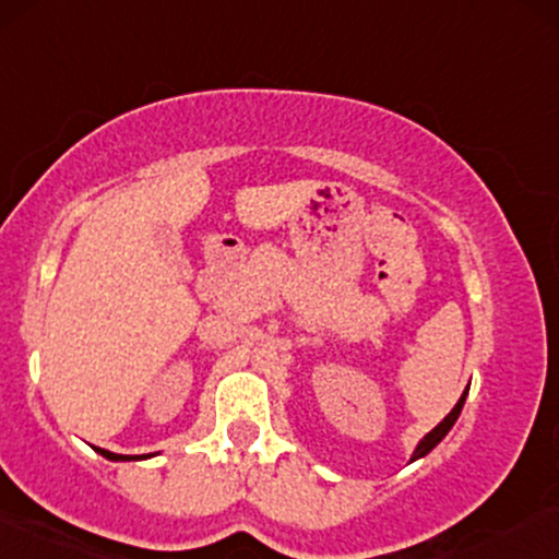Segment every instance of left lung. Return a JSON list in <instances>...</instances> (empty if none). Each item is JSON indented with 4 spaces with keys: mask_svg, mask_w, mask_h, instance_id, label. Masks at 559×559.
Masks as SVG:
<instances>
[{
    "mask_svg": "<svg viewBox=\"0 0 559 559\" xmlns=\"http://www.w3.org/2000/svg\"><path fill=\"white\" fill-rule=\"evenodd\" d=\"M466 393H468V390H466ZM466 393H463V395H461V401L455 403L453 412H450V414L445 416V419H442L440 425H437V427L432 429V432H429V435L425 437V440L419 442V445H416V450H414V459H412V461L421 459V455H427L429 450H432V448L437 445V442H440L442 437H445V435L450 432V427H453V425H455V419H459V414H461V408H463V401H466Z\"/></svg>",
    "mask_w": 559,
    "mask_h": 559,
    "instance_id": "left-lung-1",
    "label": "left lung"
}]
</instances>
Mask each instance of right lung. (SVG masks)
I'll list each match as a JSON object with an SVG mask.
<instances>
[{
  "instance_id": "1",
  "label": "right lung",
  "mask_w": 559,
  "mask_h": 559,
  "mask_svg": "<svg viewBox=\"0 0 559 559\" xmlns=\"http://www.w3.org/2000/svg\"><path fill=\"white\" fill-rule=\"evenodd\" d=\"M98 453H100V455H106V459H109V461H124V455L109 453V450H100V448H98Z\"/></svg>"
}]
</instances>
